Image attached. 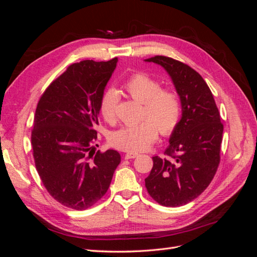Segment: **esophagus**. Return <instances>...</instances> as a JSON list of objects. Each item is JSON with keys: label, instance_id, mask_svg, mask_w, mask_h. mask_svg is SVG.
Returning <instances> with one entry per match:
<instances>
[{"label": "esophagus", "instance_id": "obj_1", "mask_svg": "<svg viewBox=\"0 0 257 257\" xmlns=\"http://www.w3.org/2000/svg\"><path fill=\"white\" fill-rule=\"evenodd\" d=\"M138 155V153L136 152H126L125 155H124V158H125V160H131V159H135Z\"/></svg>", "mask_w": 257, "mask_h": 257}]
</instances>
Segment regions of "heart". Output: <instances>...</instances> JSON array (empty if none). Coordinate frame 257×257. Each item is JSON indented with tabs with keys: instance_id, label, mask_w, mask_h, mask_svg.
Returning a JSON list of instances; mask_svg holds the SVG:
<instances>
[{
	"instance_id": "1",
	"label": "heart",
	"mask_w": 257,
	"mask_h": 257,
	"mask_svg": "<svg viewBox=\"0 0 257 257\" xmlns=\"http://www.w3.org/2000/svg\"><path fill=\"white\" fill-rule=\"evenodd\" d=\"M161 82L146 73L132 75L124 83L128 94L144 103L142 122L124 126L110 135V143L119 149L143 151L158 138L172 135L181 118V99L172 88H161ZM119 93L114 89L106 90L99 99L98 110L103 119L113 123L116 119Z\"/></svg>"
}]
</instances>
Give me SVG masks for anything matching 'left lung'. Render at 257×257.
Instances as JSON below:
<instances>
[{"mask_svg": "<svg viewBox=\"0 0 257 257\" xmlns=\"http://www.w3.org/2000/svg\"><path fill=\"white\" fill-rule=\"evenodd\" d=\"M164 67L180 95L182 118L165 158L153 157L146 188L162 206L179 207L200 195L220 164L223 123L212 92L195 69L165 56L146 59Z\"/></svg>", "mask_w": 257, "mask_h": 257, "instance_id": "obj_1", "label": "left lung"}]
</instances>
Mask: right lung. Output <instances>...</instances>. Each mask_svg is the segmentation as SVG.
Segmentation results:
<instances>
[{"instance_id": "1", "label": "right lung", "mask_w": 257, "mask_h": 257, "mask_svg": "<svg viewBox=\"0 0 257 257\" xmlns=\"http://www.w3.org/2000/svg\"><path fill=\"white\" fill-rule=\"evenodd\" d=\"M118 59L69 65L37 103L31 144L41 180L58 203L85 210L102 198L121 161L114 150L95 152L98 105Z\"/></svg>"}]
</instances>
